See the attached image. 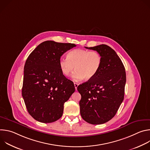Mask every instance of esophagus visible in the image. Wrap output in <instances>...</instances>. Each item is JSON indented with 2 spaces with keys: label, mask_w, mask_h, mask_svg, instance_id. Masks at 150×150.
<instances>
[{
  "label": "esophagus",
  "mask_w": 150,
  "mask_h": 150,
  "mask_svg": "<svg viewBox=\"0 0 150 150\" xmlns=\"http://www.w3.org/2000/svg\"><path fill=\"white\" fill-rule=\"evenodd\" d=\"M74 85H75V90H77V87H78V83H76V82H74Z\"/></svg>",
  "instance_id": "1"
}]
</instances>
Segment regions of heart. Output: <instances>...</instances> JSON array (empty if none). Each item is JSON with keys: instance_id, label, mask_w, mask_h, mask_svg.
<instances>
[{"instance_id": "obj_1", "label": "heart", "mask_w": 150, "mask_h": 150, "mask_svg": "<svg viewBox=\"0 0 150 150\" xmlns=\"http://www.w3.org/2000/svg\"><path fill=\"white\" fill-rule=\"evenodd\" d=\"M102 63V57L96 51L77 49L70 51L67 58H60L59 62L62 73L68 76L75 68L72 75L74 80H89L99 71Z\"/></svg>"}]
</instances>
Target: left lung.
<instances>
[{
	"mask_svg": "<svg viewBox=\"0 0 150 150\" xmlns=\"http://www.w3.org/2000/svg\"><path fill=\"white\" fill-rule=\"evenodd\" d=\"M86 49L97 51L102 57L97 75L77 87L81 95L80 113L93 125L104 123L117 113L124 98L126 72L123 64L110 47L101 45Z\"/></svg>",
	"mask_w": 150,
	"mask_h": 150,
	"instance_id": "obj_1",
	"label": "left lung"
}]
</instances>
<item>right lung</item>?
Listing matches in <instances>:
<instances>
[{"mask_svg":"<svg viewBox=\"0 0 150 150\" xmlns=\"http://www.w3.org/2000/svg\"><path fill=\"white\" fill-rule=\"evenodd\" d=\"M76 46L72 43L46 41L29 55L24 66L22 96L29 114L42 123L60 119L64 103L75 92L74 82L62 73V54Z\"/></svg>","mask_w":150,"mask_h":150,"instance_id":"add662e5","label":"right lung"}]
</instances>
